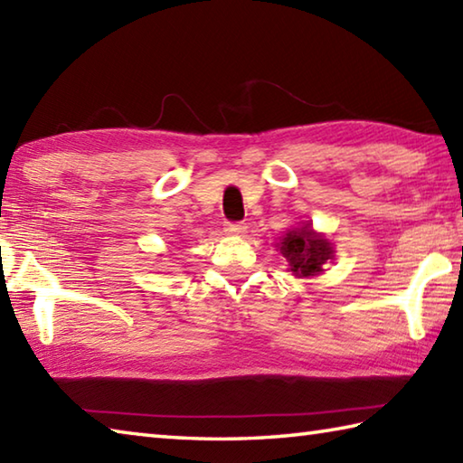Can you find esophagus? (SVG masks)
Listing matches in <instances>:
<instances>
[{
	"label": "esophagus",
	"mask_w": 463,
	"mask_h": 463,
	"mask_svg": "<svg viewBox=\"0 0 463 463\" xmlns=\"http://www.w3.org/2000/svg\"><path fill=\"white\" fill-rule=\"evenodd\" d=\"M226 231H229L231 234H245L247 232V224L229 222V224H226Z\"/></svg>",
	"instance_id": "esophagus-1"
}]
</instances>
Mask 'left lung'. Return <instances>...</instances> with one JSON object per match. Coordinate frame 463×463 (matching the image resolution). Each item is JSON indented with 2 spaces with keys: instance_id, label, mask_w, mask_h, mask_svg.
Returning a JSON list of instances; mask_svg holds the SVG:
<instances>
[{
  "instance_id": "1",
  "label": "left lung",
  "mask_w": 463,
  "mask_h": 463,
  "mask_svg": "<svg viewBox=\"0 0 463 463\" xmlns=\"http://www.w3.org/2000/svg\"><path fill=\"white\" fill-rule=\"evenodd\" d=\"M279 250L288 259L289 271L296 277L319 275L327 260L334 259L332 242L324 234L316 232L309 224L285 232Z\"/></svg>"
}]
</instances>
